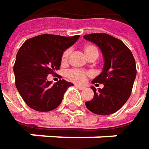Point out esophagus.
<instances>
[{
  "label": "esophagus",
  "mask_w": 149,
  "mask_h": 149,
  "mask_svg": "<svg viewBox=\"0 0 149 149\" xmlns=\"http://www.w3.org/2000/svg\"><path fill=\"white\" fill-rule=\"evenodd\" d=\"M75 87L77 88L78 90H84V86H82V85H79V84H75Z\"/></svg>",
  "instance_id": "1"
}]
</instances>
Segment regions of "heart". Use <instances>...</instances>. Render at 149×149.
Masks as SVG:
<instances>
[{
  "mask_svg": "<svg viewBox=\"0 0 149 149\" xmlns=\"http://www.w3.org/2000/svg\"><path fill=\"white\" fill-rule=\"evenodd\" d=\"M84 52H85V54H86L87 57H89L90 55H91L93 53L98 54V50H97V46H95V45H84ZM70 53H71V49H66L63 52L62 57H61V62H62V64H65L68 61ZM90 75H91L90 72H85V71H82V70H78V69L70 70V71L66 72V73H65V76L70 80L73 81L75 83H77V84H83V83H84L85 80H86V78H87V77L90 76Z\"/></svg>",
  "mask_w": 149,
  "mask_h": 149,
  "instance_id": "obj_1",
  "label": "heart"
}]
</instances>
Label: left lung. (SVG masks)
Wrapping results in <instances>:
<instances>
[{"instance_id":"8db88e82","label":"left lung","mask_w":149,"mask_h":149,"mask_svg":"<svg viewBox=\"0 0 149 149\" xmlns=\"http://www.w3.org/2000/svg\"><path fill=\"white\" fill-rule=\"evenodd\" d=\"M84 38L100 48L104 59L102 72L92 80V84H104V88L97 91L91 86L94 97L85 105L97 115L113 114L130 97L136 77L133 54L122 40L107 33H91Z\"/></svg>"}]
</instances>
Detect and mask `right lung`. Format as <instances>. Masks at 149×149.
<instances>
[{"label":"right lung","mask_w":149,"mask_h":149,"mask_svg":"<svg viewBox=\"0 0 149 149\" xmlns=\"http://www.w3.org/2000/svg\"><path fill=\"white\" fill-rule=\"evenodd\" d=\"M78 38L41 34L26 40L19 49L14 65L15 85L33 109L45 112L56 109L68 87L73 85L64 79L52 84L47 76L59 69L63 52Z\"/></svg>","instance_id":"add662e5"}]
</instances>
